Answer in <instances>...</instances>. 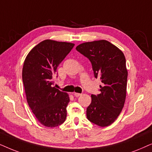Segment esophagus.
Returning a JSON list of instances; mask_svg holds the SVG:
<instances>
[{"mask_svg":"<svg viewBox=\"0 0 152 152\" xmlns=\"http://www.w3.org/2000/svg\"><path fill=\"white\" fill-rule=\"evenodd\" d=\"M74 95L76 97H78V96H80V95H81V94H80V93H77V92H74Z\"/></svg>","mask_w":152,"mask_h":152,"instance_id":"1","label":"esophagus"}]
</instances>
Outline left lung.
Instances as JSON below:
<instances>
[{
  "mask_svg": "<svg viewBox=\"0 0 152 152\" xmlns=\"http://www.w3.org/2000/svg\"><path fill=\"white\" fill-rule=\"evenodd\" d=\"M76 49L90 60L94 77L100 78V94H92L87 118L101 127L108 126L122 112L126 96L127 72L123 52L106 40L85 42Z\"/></svg>",
  "mask_w": 152,
  "mask_h": 152,
  "instance_id": "left-lung-1",
  "label": "left lung"
}]
</instances>
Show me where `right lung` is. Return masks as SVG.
I'll return each mask as SVG.
<instances>
[{
  "label": "right lung",
  "instance_id": "right-lung-1",
  "mask_svg": "<svg viewBox=\"0 0 152 152\" xmlns=\"http://www.w3.org/2000/svg\"><path fill=\"white\" fill-rule=\"evenodd\" d=\"M74 46L69 42L44 40L32 48L24 61L22 79L28 106L46 127H56L66 120L69 96L53 87V77Z\"/></svg>",
  "mask_w": 152,
  "mask_h": 152
}]
</instances>
